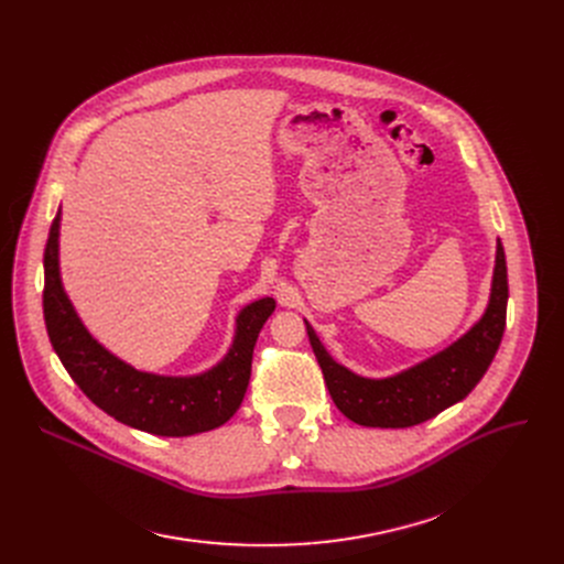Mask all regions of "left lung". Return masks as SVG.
Instances as JSON below:
<instances>
[{
    "label": "left lung",
    "instance_id": "1",
    "mask_svg": "<svg viewBox=\"0 0 564 564\" xmlns=\"http://www.w3.org/2000/svg\"><path fill=\"white\" fill-rule=\"evenodd\" d=\"M508 313V264L500 240L482 317L453 345L391 377H361L338 364L306 322L308 340L336 406L364 427H411L464 400L491 366Z\"/></svg>",
    "mask_w": 564,
    "mask_h": 564
}]
</instances>
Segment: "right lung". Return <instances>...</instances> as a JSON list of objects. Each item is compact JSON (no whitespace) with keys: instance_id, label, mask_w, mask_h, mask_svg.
I'll list each match as a JSON object with an SVG mask.
<instances>
[{"instance_id":"obj_1","label":"right lung","mask_w":564,"mask_h":564,"mask_svg":"<svg viewBox=\"0 0 564 564\" xmlns=\"http://www.w3.org/2000/svg\"><path fill=\"white\" fill-rule=\"evenodd\" d=\"M58 232L62 207L52 221L43 258V315L56 357L84 395L118 423L158 436H192L230 421L249 387L258 334L276 302L262 297L237 313L226 357L205 372L155 375L137 370L100 345L79 319L62 281Z\"/></svg>"}]
</instances>
